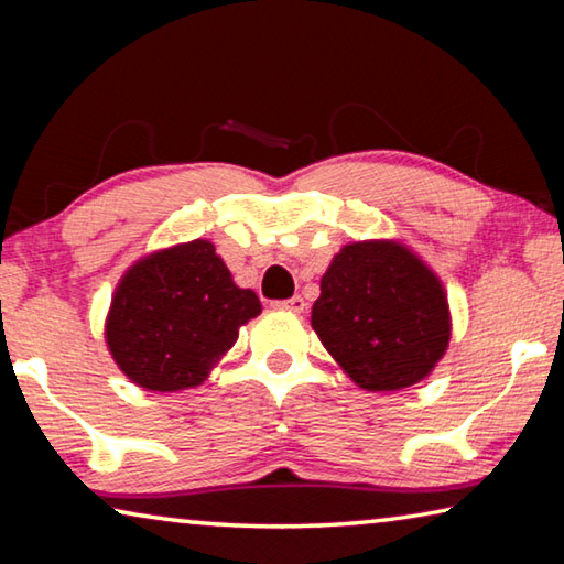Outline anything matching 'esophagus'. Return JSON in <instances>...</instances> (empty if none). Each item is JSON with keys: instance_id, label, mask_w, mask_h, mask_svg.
<instances>
[{"instance_id": "34e87169", "label": "esophagus", "mask_w": 564, "mask_h": 564, "mask_svg": "<svg viewBox=\"0 0 564 564\" xmlns=\"http://www.w3.org/2000/svg\"><path fill=\"white\" fill-rule=\"evenodd\" d=\"M279 305H283V308H289V311H293V313H303V311H305V301L301 299V295H293V299L281 301Z\"/></svg>"}]
</instances>
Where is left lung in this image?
<instances>
[{
	"mask_svg": "<svg viewBox=\"0 0 564 564\" xmlns=\"http://www.w3.org/2000/svg\"><path fill=\"white\" fill-rule=\"evenodd\" d=\"M311 326L366 390H400L431 376L451 343L443 283L398 241H358L333 256Z\"/></svg>",
	"mask_w": 564,
	"mask_h": 564,
	"instance_id": "obj_1",
	"label": "left lung"
}]
</instances>
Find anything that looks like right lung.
Instances as JSON below:
<instances>
[{"label": "right lung", "instance_id": "obj_1", "mask_svg": "<svg viewBox=\"0 0 564 564\" xmlns=\"http://www.w3.org/2000/svg\"><path fill=\"white\" fill-rule=\"evenodd\" d=\"M259 313V295L238 289L214 243L196 238L123 273L111 299L107 346L133 383L171 393L204 383L238 328Z\"/></svg>", "mask_w": 564, "mask_h": 564}]
</instances>
